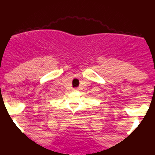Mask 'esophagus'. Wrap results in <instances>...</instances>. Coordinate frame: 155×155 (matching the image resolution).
Here are the masks:
<instances>
[{
  "label": "esophagus",
  "mask_w": 155,
  "mask_h": 155,
  "mask_svg": "<svg viewBox=\"0 0 155 155\" xmlns=\"http://www.w3.org/2000/svg\"><path fill=\"white\" fill-rule=\"evenodd\" d=\"M73 90H74V91H78V89H77V88H75V89H74Z\"/></svg>",
  "instance_id": "esophagus-1"
}]
</instances>
